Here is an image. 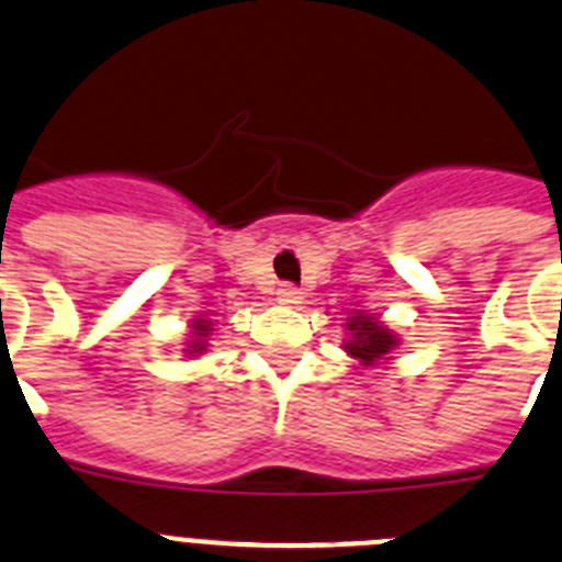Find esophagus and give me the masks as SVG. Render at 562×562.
Masks as SVG:
<instances>
[{"label":"esophagus","mask_w":562,"mask_h":562,"mask_svg":"<svg viewBox=\"0 0 562 562\" xmlns=\"http://www.w3.org/2000/svg\"><path fill=\"white\" fill-rule=\"evenodd\" d=\"M277 300H280L282 305H296V302L302 300V291L294 282H282V285L277 288Z\"/></svg>","instance_id":"esophagus-1"}]
</instances>
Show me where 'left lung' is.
Wrapping results in <instances>:
<instances>
[{
	"mask_svg": "<svg viewBox=\"0 0 562 562\" xmlns=\"http://www.w3.org/2000/svg\"><path fill=\"white\" fill-rule=\"evenodd\" d=\"M353 330V339L348 341V353L356 356L359 362L373 364L390 353V348L396 345L393 334L382 328L373 316H353L348 325Z\"/></svg>",
	"mask_w": 562,
	"mask_h": 562,
	"instance_id": "left-lung-1",
	"label": "left lung"
}]
</instances>
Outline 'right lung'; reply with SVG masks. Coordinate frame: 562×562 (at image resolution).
I'll list each match as a JSON object with an SVG mask.
<instances>
[{
	"mask_svg": "<svg viewBox=\"0 0 562 562\" xmlns=\"http://www.w3.org/2000/svg\"><path fill=\"white\" fill-rule=\"evenodd\" d=\"M198 334H200V336H206V334H209V325H206V322H203V319H198ZM194 348L203 350V345H194ZM198 350H194V353H198Z\"/></svg>",
	"mask_w": 562,
	"mask_h": 562,
	"instance_id": "right-lung-1",
	"label": "right lung"
}]
</instances>
